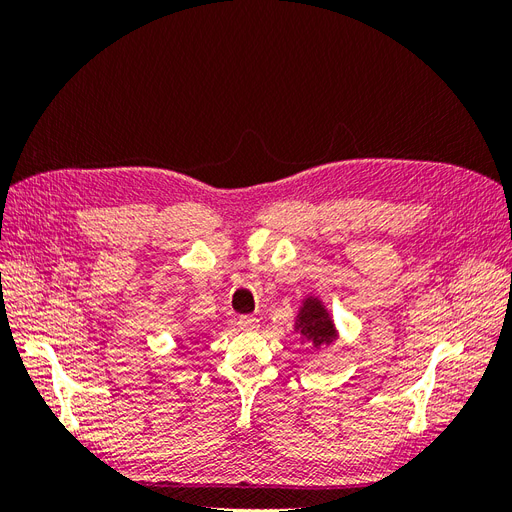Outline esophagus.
<instances>
[{
  "label": "esophagus",
  "mask_w": 512,
  "mask_h": 512,
  "mask_svg": "<svg viewBox=\"0 0 512 512\" xmlns=\"http://www.w3.org/2000/svg\"><path fill=\"white\" fill-rule=\"evenodd\" d=\"M258 327L260 324H258L256 316H241L239 318V329H243V331H256Z\"/></svg>",
  "instance_id": "34e87169"
}]
</instances>
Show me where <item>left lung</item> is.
I'll use <instances>...</instances> for the list:
<instances>
[{
  "label": "left lung",
  "mask_w": 512,
  "mask_h": 512,
  "mask_svg": "<svg viewBox=\"0 0 512 512\" xmlns=\"http://www.w3.org/2000/svg\"><path fill=\"white\" fill-rule=\"evenodd\" d=\"M294 329H297L305 342L312 344L314 348L331 344L337 335L329 312L324 309V305L318 299H312V297L303 301Z\"/></svg>",
  "instance_id": "8db88e82"
}]
</instances>
